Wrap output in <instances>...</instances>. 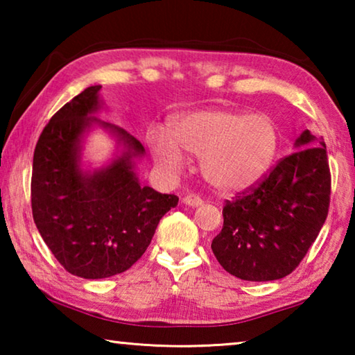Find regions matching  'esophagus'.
<instances>
[{
    "label": "esophagus",
    "mask_w": 355,
    "mask_h": 355,
    "mask_svg": "<svg viewBox=\"0 0 355 355\" xmlns=\"http://www.w3.org/2000/svg\"><path fill=\"white\" fill-rule=\"evenodd\" d=\"M183 203L184 205H188V207H200L202 203H203V200L200 199L199 196H194V194H189V196H186L184 199H183Z\"/></svg>",
    "instance_id": "esophagus-1"
}]
</instances>
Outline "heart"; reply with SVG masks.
Instances as JSON below:
<instances>
[{"label": "heart", "instance_id": "heart-1", "mask_svg": "<svg viewBox=\"0 0 355 355\" xmlns=\"http://www.w3.org/2000/svg\"><path fill=\"white\" fill-rule=\"evenodd\" d=\"M169 134L147 135L155 163L167 175H178L184 153L200 156V172L220 196H236L260 182L277 152V130L263 114L203 110L173 119Z\"/></svg>", "mask_w": 355, "mask_h": 355}]
</instances>
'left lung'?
Returning <instances> with one entry per match:
<instances>
[{"label": "left lung", "mask_w": 355, "mask_h": 355, "mask_svg": "<svg viewBox=\"0 0 355 355\" xmlns=\"http://www.w3.org/2000/svg\"><path fill=\"white\" fill-rule=\"evenodd\" d=\"M293 148L255 189L227 202L222 211L224 227L211 249L220 266L238 279L269 282L291 274L326 222V144L304 130Z\"/></svg>", "instance_id": "obj_1"}]
</instances>
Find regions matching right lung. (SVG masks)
I'll use <instances>...</instances> for the list:
<instances>
[{"label": "right lung", "instance_id": "obj_1", "mask_svg": "<svg viewBox=\"0 0 355 355\" xmlns=\"http://www.w3.org/2000/svg\"><path fill=\"white\" fill-rule=\"evenodd\" d=\"M100 84L65 103L42 131L34 150L31 205L48 249L70 274L106 279L127 271L147 250L159 219L178 197L141 186L136 159L142 144L117 125L95 117L103 110ZM94 128L116 141L101 168L82 161V144Z\"/></svg>", "mask_w": 355, "mask_h": 355}]
</instances>
